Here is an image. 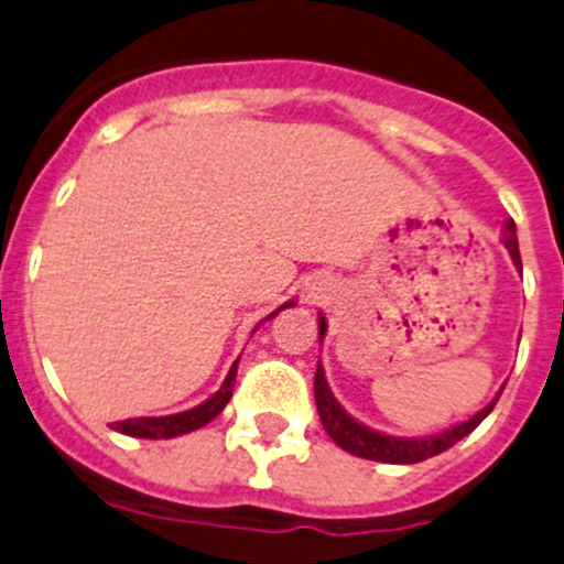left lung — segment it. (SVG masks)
<instances>
[{
  "mask_svg": "<svg viewBox=\"0 0 564 564\" xmlns=\"http://www.w3.org/2000/svg\"><path fill=\"white\" fill-rule=\"evenodd\" d=\"M505 247L510 252L512 263L521 269V252H518V238H516V221H507L505 225ZM321 323V343H323V334H326V317H317ZM499 400V398H496ZM496 400H490L482 411L471 416V420L460 422V425L447 427V431L436 433V436H425V438H394L387 436V433H378L372 427L361 425L356 422L354 416L345 414L343 405L334 400L332 389L326 383V372L323 367L317 365L315 370V403H317V414H321L323 427L326 433L332 436V442L337 447H343L345 453L356 455V458H367V460H378V464H420V460L433 458V455L444 453L449 449L453 444H458L460 438H466L485 416L494 411Z\"/></svg>",
  "mask_w": 564,
  "mask_h": 564,
  "instance_id": "obj_1",
  "label": "left lung"
}]
</instances>
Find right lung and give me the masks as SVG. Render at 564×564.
Wrapping results in <instances>:
<instances>
[{
  "instance_id": "right-lung-1",
  "label": "right lung",
  "mask_w": 564,
  "mask_h": 564,
  "mask_svg": "<svg viewBox=\"0 0 564 564\" xmlns=\"http://www.w3.org/2000/svg\"><path fill=\"white\" fill-rule=\"evenodd\" d=\"M284 306H293V301L282 304L280 310L271 312L269 317L280 315ZM269 317H265V321H269ZM236 376H238V361H232L230 372H227L219 392L210 394V398L205 400V403H199L197 409H188V411H181V414H170V416H139V420L115 422L111 427L126 433V436H137V438H175V436H183V433L197 431V427L208 425L210 420H216V416L225 411V405L230 403L232 387H236Z\"/></svg>"
}]
</instances>
